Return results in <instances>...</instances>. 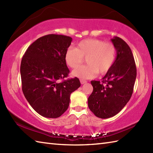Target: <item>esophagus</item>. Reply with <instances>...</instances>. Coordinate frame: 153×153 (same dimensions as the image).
Wrapping results in <instances>:
<instances>
[{
    "mask_svg": "<svg viewBox=\"0 0 153 153\" xmlns=\"http://www.w3.org/2000/svg\"><path fill=\"white\" fill-rule=\"evenodd\" d=\"M80 83H81V84H82V85H83V84H84V83H87V81H85V80H83V79H81V80H80Z\"/></svg>",
    "mask_w": 153,
    "mask_h": 153,
    "instance_id": "obj_1",
    "label": "esophagus"
}]
</instances>
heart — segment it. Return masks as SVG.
I'll return each mask as SVG.
<instances>
[{
    "label": "heart",
    "instance_id": "obj_1",
    "mask_svg": "<svg viewBox=\"0 0 153 153\" xmlns=\"http://www.w3.org/2000/svg\"><path fill=\"white\" fill-rule=\"evenodd\" d=\"M116 50L114 45L96 39H87L80 41L76 48L67 49L64 60L68 66L75 68L86 58L88 65L76 68L72 76L82 79H91L98 72L105 74L113 66L116 59Z\"/></svg>",
    "mask_w": 153,
    "mask_h": 153
}]
</instances>
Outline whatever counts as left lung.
<instances>
[{"label": "left lung", "mask_w": 153, "mask_h": 153, "mask_svg": "<svg viewBox=\"0 0 153 153\" xmlns=\"http://www.w3.org/2000/svg\"><path fill=\"white\" fill-rule=\"evenodd\" d=\"M116 50L113 66L100 81H91L93 91L88 98V106L100 118L117 114L130 99L137 76L131 48L118 37L111 39Z\"/></svg>", "instance_id": "obj_1"}]
</instances>
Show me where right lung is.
I'll return each mask as SVG.
<instances>
[{
    "label": "right lung",
    "instance_id": "obj_1",
    "mask_svg": "<svg viewBox=\"0 0 153 153\" xmlns=\"http://www.w3.org/2000/svg\"><path fill=\"white\" fill-rule=\"evenodd\" d=\"M72 39L45 35L25 51L20 66L22 91L31 106L45 118H56L66 111L71 93L79 88L77 77L64 79L70 70L64 55Z\"/></svg>",
    "mask_w": 153,
    "mask_h": 153
}]
</instances>
